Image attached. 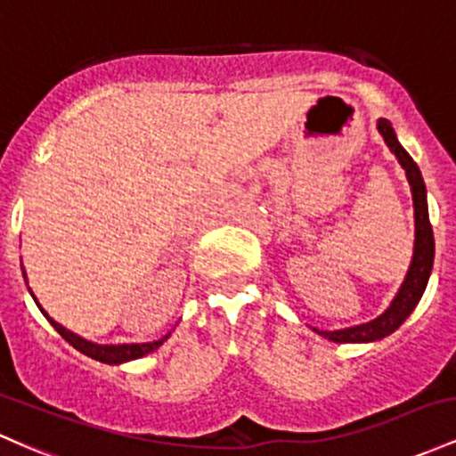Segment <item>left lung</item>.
<instances>
[{
    "label": "left lung",
    "mask_w": 456,
    "mask_h": 456,
    "mask_svg": "<svg viewBox=\"0 0 456 456\" xmlns=\"http://www.w3.org/2000/svg\"><path fill=\"white\" fill-rule=\"evenodd\" d=\"M377 129L386 140V144L390 146V151L396 155L398 163L405 167L407 181L411 185V196H413V217H416V245H413V260L409 273L403 282L398 295L394 297L392 305L387 308L379 319L370 321V323L346 327V330H336V331H319L325 338L334 342H372L379 340L383 336L392 334L394 330H398L413 308L418 305L420 297L427 289L428 275L433 269V256H435V241H433V228L428 222V208H427V187H424L422 174L418 170L416 161L409 157V152L398 144L396 133H394L390 120L381 118L377 122Z\"/></svg>",
    "instance_id": "left-lung-1"
}]
</instances>
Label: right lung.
I'll use <instances>...</instances> for the list:
<instances>
[{
  "label": "right lung",
  "instance_id": "obj_1",
  "mask_svg": "<svg viewBox=\"0 0 456 456\" xmlns=\"http://www.w3.org/2000/svg\"><path fill=\"white\" fill-rule=\"evenodd\" d=\"M40 308V305H38ZM43 310V308H40ZM43 314L47 316V321L51 325L55 327V331H58L62 338L69 342V345H73L77 351H81L84 355L92 357V360H99V362H105V364H120V362H129V360H137V357L146 355V353L155 351L157 346L161 345L163 340L167 338V336H163L161 340H155V342H144V345H94V342L81 338V336L73 334V331H69L66 327H62L60 323H55L53 319L47 314V312L43 310Z\"/></svg>",
  "mask_w": 456,
  "mask_h": 456
}]
</instances>
